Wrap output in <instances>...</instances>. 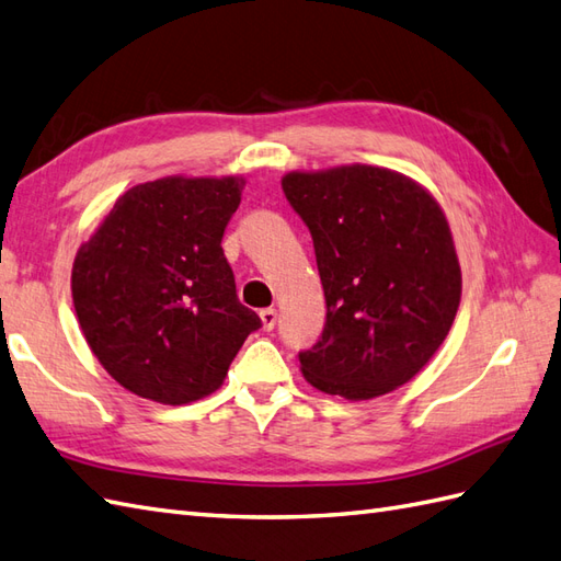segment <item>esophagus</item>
Wrapping results in <instances>:
<instances>
[{
	"label": "esophagus",
	"mask_w": 561,
	"mask_h": 561,
	"mask_svg": "<svg viewBox=\"0 0 561 561\" xmlns=\"http://www.w3.org/2000/svg\"><path fill=\"white\" fill-rule=\"evenodd\" d=\"M260 320H263V328L267 332H272V330H275V324H277V310L275 308H263V310H260Z\"/></svg>",
	"instance_id": "esophagus-1"
}]
</instances>
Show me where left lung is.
Listing matches in <instances>:
<instances>
[{"label":"left lung","instance_id":"obj_1","mask_svg":"<svg viewBox=\"0 0 561 561\" xmlns=\"http://www.w3.org/2000/svg\"><path fill=\"white\" fill-rule=\"evenodd\" d=\"M282 191L310 231L328 304L320 340L298 351L306 380L351 401L409 382L461 298L445 213L411 179L368 164L286 174Z\"/></svg>","mask_w":561,"mask_h":561}]
</instances>
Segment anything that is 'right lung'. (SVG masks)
<instances>
[{
  "instance_id": "1",
  "label": "right lung",
  "mask_w": 561,
  "mask_h": 561,
  "mask_svg": "<svg viewBox=\"0 0 561 561\" xmlns=\"http://www.w3.org/2000/svg\"><path fill=\"white\" fill-rule=\"evenodd\" d=\"M241 191L237 176L140 184L78 249V322L128 392L172 407L213 394L245 336L263 328L239 301L221 251Z\"/></svg>"
}]
</instances>
